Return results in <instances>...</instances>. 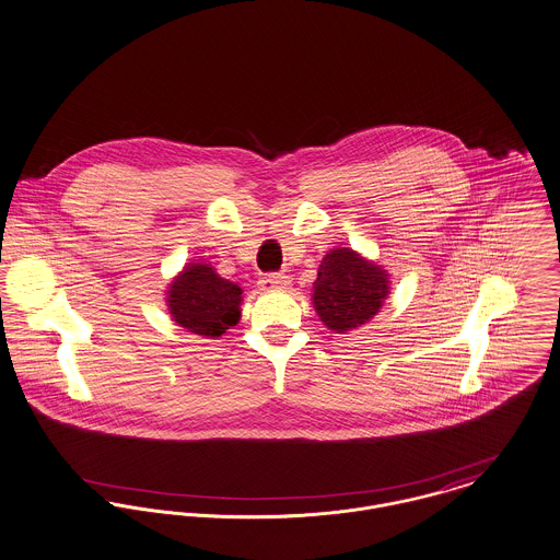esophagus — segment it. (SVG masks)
<instances>
[{
  "instance_id": "esophagus-1",
  "label": "esophagus",
  "mask_w": 560,
  "mask_h": 560,
  "mask_svg": "<svg viewBox=\"0 0 560 560\" xmlns=\"http://www.w3.org/2000/svg\"><path fill=\"white\" fill-rule=\"evenodd\" d=\"M290 277L288 275H281V272H270V275H264L259 279V288L264 292H277V290H288L290 288Z\"/></svg>"
}]
</instances>
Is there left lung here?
<instances>
[{
    "instance_id": "left-lung-1",
    "label": "left lung",
    "mask_w": 560,
    "mask_h": 560,
    "mask_svg": "<svg viewBox=\"0 0 560 560\" xmlns=\"http://www.w3.org/2000/svg\"><path fill=\"white\" fill-rule=\"evenodd\" d=\"M389 294V275L353 249L339 247L322 259L313 283V306L319 319L343 335L380 313Z\"/></svg>"
}]
</instances>
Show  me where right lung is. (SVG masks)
I'll return each mask as SVG.
<instances>
[{
    "label": "right lung",
    "instance_id": "obj_1",
    "mask_svg": "<svg viewBox=\"0 0 560 560\" xmlns=\"http://www.w3.org/2000/svg\"><path fill=\"white\" fill-rule=\"evenodd\" d=\"M243 290L205 261L187 264L168 285L166 304L187 332L215 339L241 319Z\"/></svg>",
    "mask_w": 560,
    "mask_h": 560
}]
</instances>
